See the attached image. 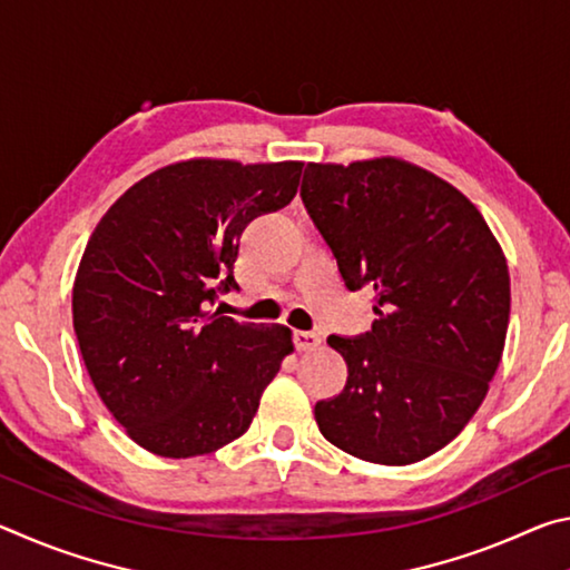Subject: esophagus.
I'll use <instances>...</instances> for the list:
<instances>
[{
    "mask_svg": "<svg viewBox=\"0 0 570 570\" xmlns=\"http://www.w3.org/2000/svg\"><path fill=\"white\" fill-rule=\"evenodd\" d=\"M294 344L298 352H314L322 346V336L316 332H294Z\"/></svg>",
    "mask_w": 570,
    "mask_h": 570,
    "instance_id": "esophagus-1",
    "label": "esophagus"
}]
</instances>
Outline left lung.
Returning <instances> with one entry per match:
<instances>
[{
    "mask_svg": "<svg viewBox=\"0 0 570 570\" xmlns=\"http://www.w3.org/2000/svg\"><path fill=\"white\" fill-rule=\"evenodd\" d=\"M302 200L350 292H374L372 332L326 344L350 370L316 402L322 435L377 465H410L455 440L503 356L510 274L480 210L400 158L308 163Z\"/></svg>",
    "mask_w": 570,
    "mask_h": 570,
    "instance_id": "1",
    "label": "left lung"
}]
</instances>
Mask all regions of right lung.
I'll return each mask as SVG.
<instances>
[{
    "instance_id": "add662e5",
    "label": "right lung",
    "mask_w": 570,
    "mask_h": 570,
    "mask_svg": "<svg viewBox=\"0 0 570 570\" xmlns=\"http://www.w3.org/2000/svg\"><path fill=\"white\" fill-rule=\"evenodd\" d=\"M304 163L193 158L150 173L85 246L72 324L105 407L160 458H198L244 435L292 330L210 312L238 288L244 228L296 196Z\"/></svg>"
}]
</instances>
